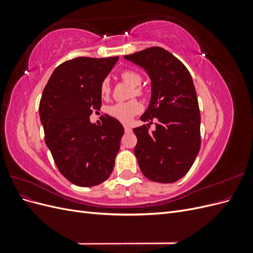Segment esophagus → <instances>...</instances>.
Listing matches in <instances>:
<instances>
[{"instance_id": "1", "label": "esophagus", "mask_w": 253, "mask_h": 253, "mask_svg": "<svg viewBox=\"0 0 253 253\" xmlns=\"http://www.w3.org/2000/svg\"><path fill=\"white\" fill-rule=\"evenodd\" d=\"M124 127H125V131H126V133H129V132H132V128L129 127L128 126H124Z\"/></svg>"}]
</instances>
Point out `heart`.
Returning <instances> with one entry per match:
<instances>
[{
  "mask_svg": "<svg viewBox=\"0 0 253 253\" xmlns=\"http://www.w3.org/2000/svg\"><path fill=\"white\" fill-rule=\"evenodd\" d=\"M120 77L125 82H126L127 84H129V85L134 87V94L136 96L142 95V90L139 87L142 79H141V76L138 73L131 70H125L121 72ZM100 93H101V96L104 98L110 95L111 84L109 79H104L101 82ZM140 111H141V104L136 100L115 103L108 109V113L110 114V116L121 122H125V124H127V122L131 121Z\"/></svg>",
  "mask_w": 253,
  "mask_h": 253,
  "instance_id": "1",
  "label": "heart"
}]
</instances>
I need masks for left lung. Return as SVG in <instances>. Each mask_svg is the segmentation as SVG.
Wrapping results in <instances>:
<instances>
[{"label":"left lung","instance_id":"left-lung-1","mask_svg":"<svg viewBox=\"0 0 253 253\" xmlns=\"http://www.w3.org/2000/svg\"><path fill=\"white\" fill-rule=\"evenodd\" d=\"M125 59L142 67L151 80V100L142 121L133 128L134 149L142 174L150 180L170 183L185 176L201 149V114L192 77L180 61L168 50L154 46Z\"/></svg>","mask_w":253,"mask_h":253}]
</instances>
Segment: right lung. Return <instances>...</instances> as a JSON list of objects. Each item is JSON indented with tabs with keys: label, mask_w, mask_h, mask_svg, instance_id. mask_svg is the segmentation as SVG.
I'll list each match as a JSON object with an SVG mask.
<instances>
[{
	"label": "right lung",
	"mask_w": 253,
	"mask_h": 253,
	"mask_svg": "<svg viewBox=\"0 0 253 253\" xmlns=\"http://www.w3.org/2000/svg\"><path fill=\"white\" fill-rule=\"evenodd\" d=\"M119 57H78L60 64L44 87L39 105L45 143L59 171L79 187L105 181L114 169L125 129L104 115L102 125L89 121L101 108V82Z\"/></svg>",
	"instance_id": "right-lung-1"
}]
</instances>
